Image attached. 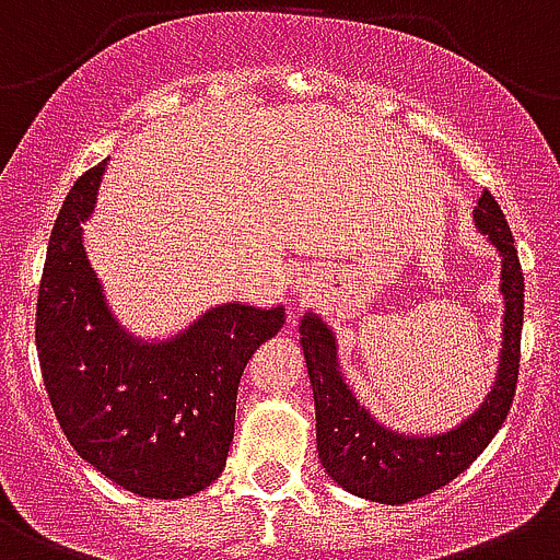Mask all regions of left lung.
I'll return each mask as SVG.
<instances>
[{"mask_svg":"<svg viewBox=\"0 0 560 560\" xmlns=\"http://www.w3.org/2000/svg\"><path fill=\"white\" fill-rule=\"evenodd\" d=\"M472 222L500 255V351L494 382L476 409L440 431H398L382 423L346 382L335 329L307 311L300 322V346L316 407V451L324 472L338 487L371 503L398 505L418 500L465 472L503 425L520 374L525 277L511 228L494 197L483 191Z\"/></svg>","mask_w":560,"mask_h":560,"instance_id":"1","label":"left lung"}]
</instances>
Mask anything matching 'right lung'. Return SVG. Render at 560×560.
Instances as JSON below:
<instances>
[{
	"label": "right lung",
	"instance_id": "right-lung-1",
	"mask_svg": "<svg viewBox=\"0 0 560 560\" xmlns=\"http://www.w3.org/2000/svg\"><path fill=\"white\" fill-rule=\"evenodd\" d=\"M104 170L73 184L51 231L37 360L60 429L88 465L140 498H189L225 470L238 382L283 329L285 307L222 302L173 335L129 332L84 249Z\"/></svg>",
	"mask_w": 560,
	"mask_h": 560
}]
</instances>
